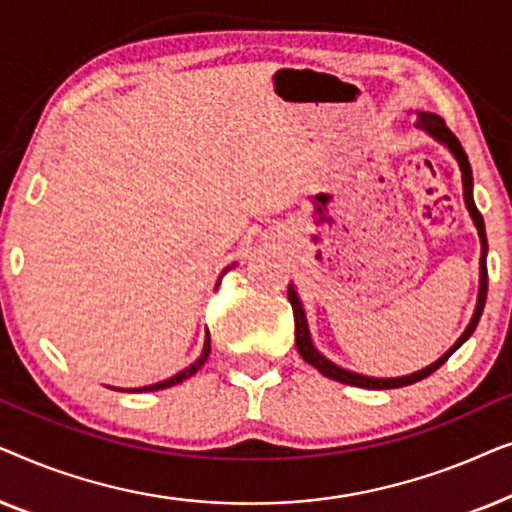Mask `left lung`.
Masks as SVG:
<instances>
[{"label":"left lung","mask_w":512,"mask_h":512,"mask_svg":"<svg viewBox=\"0 0 512 512\" xmlns=\"http://www.w3.org/2000/svg\"><path fill=\"white\" fill-rule=\"evenodd\" d=\"M417 125L419 128H424L429 135H433L438 139V142L447 144V149L452 151V156L457 158V163L461 167V181H464V202L468 207V212H471V219L475 223V228H478V235H480V242H482V256H480V293H478V307H475V314L471 319V324L464 331V335L454 342V347L450 352L440 356L436 363H431L429 368L419 370V373H412V375H405V377H394V380H377V377H366V375H359V373H349L345 368H338L335 363H331L328 359H324L317 349H314L312 340H310V331H307V321H305V310L303 305H300V300L296 296V291L289 286V303L293 307V319H296V347H298V354L303 356V359L310 363L319 370L321 375L331 377L335 382H342V384H352V387H363V389H398V387H408V384H415L419 380H424V377H429L431 373H436V370L443 366V363L450 359V356L457 352V349L464 345V342L471 338L475 326H478V321L482 317V310H485V300H487V233H485V221H482V214L478 212V207H475V200H473V172H471V163H468V156L464 151V146L457 139V135L447 128L445 121L436 114H417Z\"/></svg>","instance_id":"obj_1"}]
</instances>
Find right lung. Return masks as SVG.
I'll return each instance as SVG.
<instances>
[{
  "instance_id": "add662e5",
  "label": "right lung",
  "mask_w": 512,
  "mask_h": 512,
  "mask_svg": "<svg viewBox=\"0 0 512 512\" xmlns=\"http://www.w3.org/2000/svg\"><path fill=\"white\" fill-rule=\"evenodd\" d=\"M207 356H209V333H207V338H205V347H202V354H200V359H198V361H195V363H191V366H188L186 370H181V373H179V375H174V377H170V380H165V382L151 384V387H142V389H130V391H158V389H167V387H174V384L184 382V380H188V377H191V375H195V373H198V368H200V366H205Z\"/></svg>"
}]
</instances>
